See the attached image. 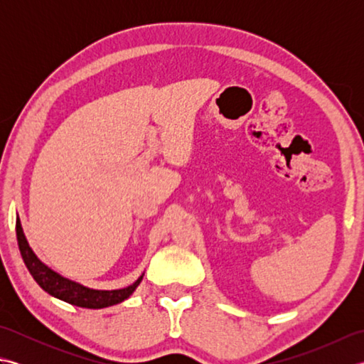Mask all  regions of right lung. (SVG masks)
Returning a JSON list of instances; mask_svg holds the SVG:
<instances>
[{
  "label": "right lung",
  "instance_id": "right-lung-1",
  "mask_svg": "<svg viewBox=\"0 0 364 364\" xmlns=\"http://www.w3.org/2000/svg\"><path fill=\"white\" fill-rule=\"evenodd\" d=\"M15 230H17V241H18V249L23 257V261L29 270V274L33 275L37 284L41 286L43 291H46L50 296L60 299L67 301V304H72L75 306L81 308H92V310H98V308H106L117 305L120 301L128 299L131 294L136 291L139 283L142 282L141 275L137 280L127 286L123 289H112V291H100V289H90L86 288L76 282L68 280V278L59 275L50 269L46 264L36 257V253L31 249L25 233H23L21 222L17 218V223H15Z\"/></svg>",
  "mask_w": 364,
  "mask_h": 364
}]
</instances>
